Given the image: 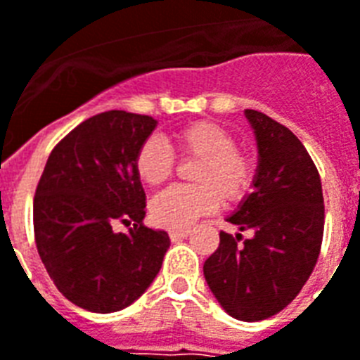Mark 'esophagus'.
<instances>
[{
    "label": "esophagus",
    "mask_w": 360,
    "mask_h": 360,
    "mask_svg": "<svg viewBox=\"0 0 360 360\" xmlns=\"http://www.w3.org/2000/svg\"><path fill=\"white\" fill-rule=\"evenodd\" d=\"M188 234H191V230L188 229H172L169 230V240L179 241L183 240V238H186Z\"/></svg>",
    "instance_id": "1"
}]
</instances>
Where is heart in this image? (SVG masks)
<instances>
[{
  "instance_id": "heart-1",
  "label": "heart",
  "mask_w": 360,
  "mask_h": 360,
  "mask_svg": "<svg viewBox=\"0 0 360 360\" xmlns=\"http://www.w3.org/2000/svg\"><path fill=\"white\" fill-rule=\"evenodd\" d=\"M183 158H198L194 183L172 186L160 192L150 204V219L166 229H186L198 217L213 213L221 205L245 198L257 179V160L240 149L236 137L224 126L211 120H196L181 126L174 134ZM139 179L149 186H160L174 175L175 156L158 137L139 145L134 160Z\"/></svg>"
}]
</instances>
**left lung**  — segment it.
<instances>
[{"mask_svg":"<svg viewBox=\"0 0 360 360\" xmlns=\"http://www.w3.org/2000/svg\"><path fill=\"white\" fill-rule=\"evenodd\" d=\"M259 147L255 191L226 221L241 234L221 232L204 276L234 319H268L295 300L319 259L325 202L319 172L302 141L278 120L245 109Z\"/></svg>","mask_w":360,"mask_h":360,"instance_id":"8db88e82","label":"left lung"}]
</instances>
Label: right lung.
I'll return each mask as SVG.
<instances>
[{"instance_id":"right-lung-1","label":"right lung","mask_w":360,"mask_h":360,"mask_svg":"<svg viewBox=\"0 0 360 360\" xmlns=\"http://www.w3.org/2000/svg\"><path fill=\"white\" fill-rule=\"evenodd\" d=\"M155 128L149 115L105 111L73 128L46 160L34 198L35 245L56 289L79 308H128L160 271L169 236L143 224L134 168ZM117 224L132 229L117 233Z\"/></svg>"}]
</instances>
